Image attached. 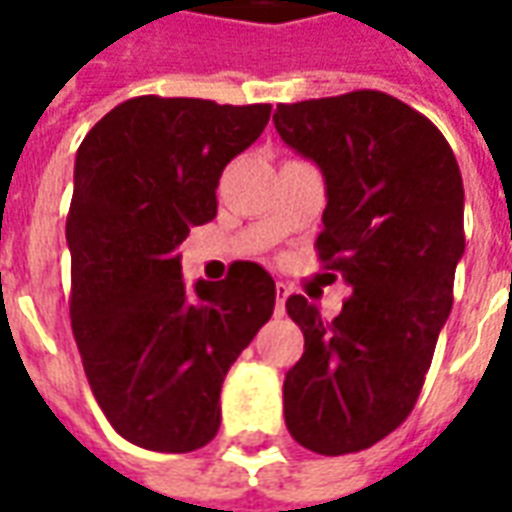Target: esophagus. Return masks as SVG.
I'll return each instance as SVG.
<instances>
[{
    "mask_svg": "<svg viewBox=\"0 0 512 512\" xmlns=\"http://www.w3.org/2000/svg\"><path fill=\"white\" fill-rule=\"evenodd\" d=\"M288 285H285V282H277V304H274V312H277V315H282V312H285V301H288Z\"/></svg>",
    "mask_w": 512,
    "mask_h": 512,
    "instance_id": "34e87169",
    "label": "esophagus"
}]
</instances>
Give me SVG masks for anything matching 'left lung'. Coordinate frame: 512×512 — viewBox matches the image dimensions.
<instances>
[{"label": "left lung", "instance_id": "1", "mask_svg": "<svg viewBox=\"0 0 512 512\" xmlns=\"http://www.w3.org/2000/svg\"><path fill=\"white\" fill-rule=\"evenodd\" d=\"M274 126L321 167L315 249L351 288L334 321L304 296L285 301L304 332L282 386L285 425L318 455L367 450L411 414L452 310L461 169L428 117L378 90L279 104Z\"/></svg>", "mask_w": 512, "mask_h": 512}]
</instances>
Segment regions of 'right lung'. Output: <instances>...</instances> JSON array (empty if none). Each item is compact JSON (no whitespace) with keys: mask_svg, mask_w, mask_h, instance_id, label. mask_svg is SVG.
Returning <instances> with one entry per match:
<instances>
[{"mask_svg":"<svg viewBox=\"0 0 512 512\" xmlns=\"http://www.w3.org/2000/svg\"><path fill=\"white\" fill-rule=\"evenodd\" d=\"M268 117V104L139 95L79 145L65 224L73 337L98 406L136 447H205L227 370L274 312L277 285L249 260L194 293L180 279V244L216 216L224 167Z\"/></svg>","mask_w":512,"mask_h":512,"instance_id":"right-lung-1","label":"right lung"}]
</instances>
